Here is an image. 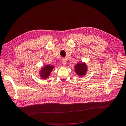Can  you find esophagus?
Segmentation results:
<instances>
[{
    "label": "esophagus",
    "instance_id": "34e87169",
    "mask_svg": "<svg viewBox=\"0 0 126 126\" xmlns=\"http://www.w3.org/2000/svg\"><path fill=\"white\" fill-rule=\"evenodd\" d=\"M62 63L63 64V65H64L65 66L66 65V60L64 59H62Z\"/></svg>",
    "mask_w": 126,
    "mask_h": 126
}]
</instances>
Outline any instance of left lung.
Segmentation results:
<instances>
[{
	"label": "left lung",
	"instance_id": "8db88e82",
	"mask_svg": "<svg viewBox=\"0 0 126 126\" xmlns=\"http://www.w3.org/2000/svg\"><path fill=\"white\" fill-rule=\"evenodd\" d=\"M75 70L78 75L82 76L86 74L87 71V67L86 64L83 63H79L75 66Z\"/></svg>",
	"mask_w": 126,
	"mask_h": 126
}]
</instances>
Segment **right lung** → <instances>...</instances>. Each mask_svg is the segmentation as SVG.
Masks as SVG:
<instances>
[{"label": "right lung", "instance_id": "add662e5", "mask_svg": "<svg viewBox=\"0 0 126 126\" xmlns=\"http://www.w3.org/2000/svg\"><path fill=\"white\" fill-rule=\"evenodd\" d=\"M53 68H54V67L52 66L46 65V66L43 68V70H42V72H41V77L44 79L47 78L49 75V73L52 70Z\"/></svg>", "mask_w": 126, "mask_h": 126}]
</instances>
